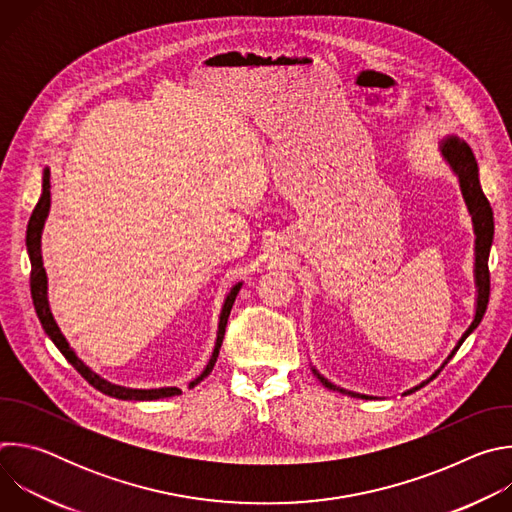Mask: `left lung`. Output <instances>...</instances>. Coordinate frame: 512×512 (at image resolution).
<instances>
[{"instance_id":"1","label":"left lung","mask_w":512,"mask_h":512,"mask_svg":"<svg viewBox=\"0 0 512 512\" xmlns=\"http://www.w3.org/2000/svg\"><path fill=\"white\" fill-rule=\"evenodd\" d=\"M440 154L442 158L448 162V166L452 168V172L458 176V182H460V190H462V196H464V202L468 206V212L472 216V225H474V235H476V241H474V281H476V312H474V320L472 324L468 326V330L462 334V338L456 342V346L452 348V352L448 354V358L440 364V369H437L431 377H427L425 381H421L419 385L407 389L403 395H409V393H415L419 391L421 387H425L429 381H433L437 375H440V371L446 367V364L450 362V358L458 352V348L462 346V342L478 328V324L482 322L484 318V312H486V306H488V296H490V273H488V255H490V247H492V239H494V216H492V208H490V202L488 198L484 196L482 192V186H480V178H478V164H476V158L470 150V145L460 139L458 135H448L440 141ZM312 373L318 377V381L326 387V389H332V391H340V393H346L350 397H360V399H375V397H369V395H360V393H352V391H346V389H340L336 385H332L328 379H324L314 367H312Z\"/></svg>"}]
</instances>
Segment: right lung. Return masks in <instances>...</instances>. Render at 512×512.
<instances>
[{
    "mask_svg": "<svg viewBox=\"0 0 512 512\" xmlns=\"http://www.w3.org/2000/svg\"><path fill=\"white\" fill-rule=\"evenodd\" d=\"M50 212V170L44 168L42 174V194L40 200L30 216V223H28V231H26V247H28V255H30V263H32V273H30V289H32V300H34V308L38 314V320L44 328V332L48 334V338L56 344V348L64 354V358L75 367L95 389H99L101 393L115 397V399H123V401H156V399H164V397H174L180 395L182 391L178 387H160V389H129V387H121L115 383H109L107 379L99 377L97 373H93L87 364L77 356V352L70 348V344L66 342L64 334L60 332L52 312H50V304H48V277H46V269H44V261H42V231H44V223L48 218ZM241 281L235 283L231 287V291L225 298L221 316H218V330H216V342L210 354V360L206 362L204 371L190 381V389L196 387L202 379H206L212 369H214V362L218 358V350H221L223 338H225V328H227V320L231 314V308L235 304V298L241 289Z\"/></svg>",
    "mask_w": 512,
    "mask_h": 512,
    "instance_id": "1",
    "label": "right lung"
}]
</instances>
